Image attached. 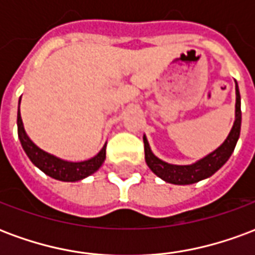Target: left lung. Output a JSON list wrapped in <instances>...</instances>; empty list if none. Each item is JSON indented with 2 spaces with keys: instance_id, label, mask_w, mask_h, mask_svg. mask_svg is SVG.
<instances>
[{
  "instance_id": "left-lung-1",
  "label": "left lung",
  "mask_w": 255,
  "mask_h": 255,
  "mask_svg": "<svg viewBox=\"0 0 255 255\" xmlns=\"http://www.w3.org/2000/svg\"><path fill=\"white\" fill-rule=\"evenodd\" d=\"M235 93H236V104H235V122L231 128L228 136L219 147L213 150L212 153L205 155L201 160L195 161L190 165H175V164H168L165 161L160 160L157 155L150 149L149 140L143 135L144 143V160L151 172L157 176L162 179L164 182L177 184V186H186L192 184L208 179L213 173L219 171L221 166L228 161L231 154L235 150L236 142L241 135V124H242V111H241V94H239V87L235 82Z\"/></svg>"
}]
</instances>
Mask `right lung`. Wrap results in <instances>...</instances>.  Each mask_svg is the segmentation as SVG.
Returning <instances> with one entry per match:
<instances>
[{
	"label": "right lung",
	"instance_id": "add662e5",
	"mask_svg": "<svg viewBox=\"0 0 255 255\" xmlns=\"http://www.w3.org/2000/svg\"><path fill=\"white\" fill-rule=\"evenodd\" d=\"M17 135H19L21 147L25 151L27 157L31 160V162L36 168H39L45 175L53 177L56 180H61V182L83 180L98 171L106 158V143L100 150V153L94 155L93 158L86 161H78V162L58 158L56 155L50 154L45 150H42L41 147H38L25 132L21 115H20V100L19 111H17Z\"/></svg>",
	"mask_w": 255,
	"mask_h": 255
}]
</instances>
